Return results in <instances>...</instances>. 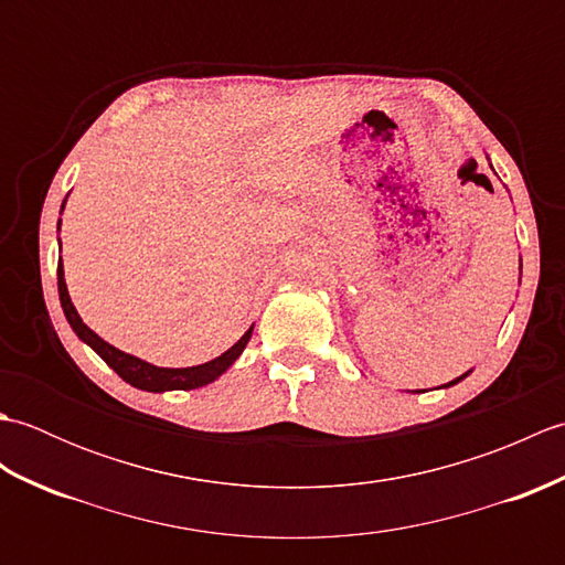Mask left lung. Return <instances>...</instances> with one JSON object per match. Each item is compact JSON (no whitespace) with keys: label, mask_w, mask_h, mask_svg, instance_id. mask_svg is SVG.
Listing matches in <instances>:
<instances>
[{"label":"left lung","mask_w":565,"mask_h":565,"mask_svg":"<svg viewBox=\"0 0 565 565\" xmlns=\"http://www.w3.org/2000/svg\"><path fill=\"white\" fill-rule=\"evenodd\" d=\"M520 269H522V262H520ZM468 374H471V371H466V374H461L459 379H454V381H449V383H444V386L441 388H449V386H454V383H459V381H463Z\"/></svg>","instance_id":"obj_1"}]
</instances>
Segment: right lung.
Returning <instances> with one entry per match:
<instances>
[{
  "label": "right lung",
  "mask_w": 565,
  "mask_h": 565,
  "mask_svg": "<svg viewBox=\"0 0 565 565\" xmlns=\"http://www.w3.org/2000/svg\"><path fill=\"white\" fill-rule=\"evenodd\" d=\"M65 201H63V209H65ZM57 231H60V221H57ZM57 294H60V306H63V313L70 322V328L75 330L77 338L84 344H89L92 350L97 352L104 359V362L109 364L126 383H130V386H136L140 391H150V393L191 391V388L206 386V383L215 381L235 364V359L243 354V350L252 338V330H255V326H249V330L231 347V350L223 352L221 356L211 359V362H206V364L186 366V369H164V366H154V364L142 362V359H138L134 354H126L121 350H116L114 344L102 340L97 332L84 326L79 313H77V308L72 306V301H70L63 259H57Z\"/></svg>",
  "instance_id": "obj_1"
}]
</instances>
